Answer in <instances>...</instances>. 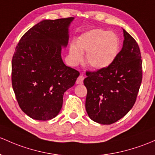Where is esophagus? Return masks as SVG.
<instances>
[{"mask_svg": "<svg viewBox=\"0 0 155 155\" xmlns=\"http://www.w3.org/2000/svg\"><path fill=\"white\" fill-rule=\"evenodd\" d=\"M83 79H84V77H83V76H79V77L77 78V79H76V83L78 84H82L83 83Z\"/></svg>", "mask_w": 155, "mask_h": 155, "instance_id": "obj_1", "label": "esophagus"}]
</instances>
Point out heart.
Instances as JSON below:
<instances>
[{"label": "heart", "mask_w": 155, "mask_h": 155, "mask_svg": "<svg viewBox=\"0 0 155 155\" xmlns=\"http://www.w3.org/2000/svg\"><path fill=\"white\" fill-rule=\"evenodd\" d=\"M120 50V40L112 32L92 30L82 34L69 48L70 60L73 64L82 61L83 53H87L86 62L91 68L102 70L114 61Z\"/></svg>", "instance_id": "obj_1"}]
</instances>
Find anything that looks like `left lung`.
Segmentation results:
<instances>
[{"mask_svg":"<svg viewBox=\"0 0 155 155\" xmlns=\"http://www.w3.org/2000/svg\"><path fill=\"white\" fill-rule=\"evenodd\" d=\"M123 30V48L111 64L87 72L85 109L93 121L110 125L132 108L142 82V60L136 41Z\"/></svg>","mask_w":155,"mask_h":155,"instance_id":"obj_1","label":"left lung"}]
</instances>
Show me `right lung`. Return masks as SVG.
Instances as JSON below:
<instances>
[{"label": "right lung", "instance_id": "add662e5", "mask_svg": "<svg viewBox=\"0 0 155 155\" xmlns=\"http://www.w3.org/2000/svg\"><path fill=\"white\" fill-rule=\"evenodd\" d=\"M73 20L41 21L23 35L15 48L12 61L13 91L21 110L34 120L56 117L62 107L64 92L79 76L61 58Z\"/></svg>", "mask_w": 155, "mask_h": 155}]
</instances>
